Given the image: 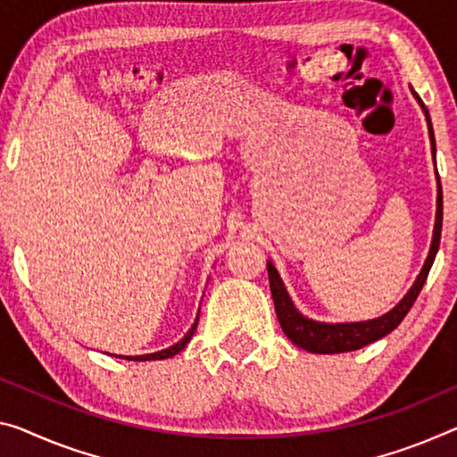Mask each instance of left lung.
<instances>
[{
	"label": "left lung",
	"instance_id": "left-lung-1",
	"mask_svg": "<svg viewBox=\"0 0 457 457\" xmlns=\"http://www.w3.org/2000/svg\"><path fill=\"white\" fill-rule=\"evenodd\" d=\"M412 96L417 97L420 108L425 112L427 126H429V138H431V153L435 159V135L431 126V116L429 110L425 108V104L420 102V97L412 91ZM441 222H444V194H441V184H439V173H437V214H435V228H433V241L429 255L425 259L423 270L415 279V284L406 296L398 302V304L392 308L390 312L382 314V317L371 319V320H361V322H319L304 317V314L298 312V308L294 306V302L287 296V290L279 278L278 270L273 268V263L268 262V276H270V287L273 304H276V314L279 325H282V331L286 333L287 339L296 343L298 347L311 351V353H345V351H355L361 349L368 343H374L382 339L388 333L395 331V328L403 322V319L409 314L411 306L415 304L417 296L423 290L427 282V276H429V270L435 262V255H437L439 249V238H441Z\"/></svg>",
	"mask_w": 457,
	"mask_h": 457
}]
</instances>
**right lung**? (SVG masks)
Returning <instances> with one entry per match:
<instances>
[{"label": "right lung", "instance_id": "right-lung-1", "mask_svg": "<svg viewBox=\"0 0 457 457\" xmlns=\"http://www.w3.org/2000/svg\"><path fill=\"white\" fill-rule=\"evenodd\" d=\"M195 327H198V317H195V320H194V325H192V328H189V331L184 335V339L181 341H178L175 343V345H171V347H167V349H163V351H157V353H146V355H116V357H122V360H130V361H151V360H167V357H173L175 353H179L181 349H184L187 343H189V339H192V335H194V331H195Z\"/></svg>", "mask_w": 457, "mask_h": 457}]
</instances>
